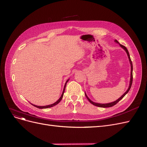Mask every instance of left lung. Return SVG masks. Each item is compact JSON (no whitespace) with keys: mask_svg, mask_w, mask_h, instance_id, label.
Wrapping results in <instances>:
<instances>
[{"mask_svg":"<svg viewBox=\"0 0 147 147\" xmlns=\"http://www.w3.org/2000/svg\"><path fill=\"white\" fill-rule=\"evenodd\" d=\"M115 42H116V43H119L117 40H115ZM119 45H120V46H121L123 49H124L125 51H126V53H127V55H128V59H129V63H130V64H131V78H130V81H129V87H128V90H127V91L125 92V93L121 97H119V98L117 100H116V101L111 102V103H109V104H98V103H95V102H93V101H91V100L88 98V97L87 96H86V94H85V96H86V98H87V99L89 100V102L91 103V104H92L95 105V106L99 107H102V108H107V107H113V106H114V105H115L117 102H119V101H120V100L123 98V97L128 93V92L129 91V90H130V88H131V85H132V83H133V63H132L131 59H130V56H129V53H128V50H127V48L125 47L122 45H121V44H119Z\"/></svg>","mask_w":147,"mask_h":147,"instance_id":"obj_1","label":"left lung"}]
</instances>
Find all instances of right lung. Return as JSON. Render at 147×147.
<instances>
[{
	"instance_id": "1",
	"label": "right lung",
	"mask_w": 147,
	"mask_h": 147,
	"mask_svg": "<svg viewBox=\"0 0 147 147\" xmlns=\"http://www.w3.org/2000/svg\"><path fill=\"white\" fill-rule=\"evenodd\" d=\"M69 80V79H68ZM68 80H67V82H66V83H65V85H64V88H63V92H62V95H61V97H60L59 98V99L58 100H57L55 103H54V104H51V105H46V106H37V105H32L33 106H34V107H37V108H40V109H42V108H50V107H54V106H55L56 105H57V104H59V103L61 102V100H62V97H63V94H64V92H65V87H66V85H67V83L68 82Z\"/></svg>"
}]
</instances>
